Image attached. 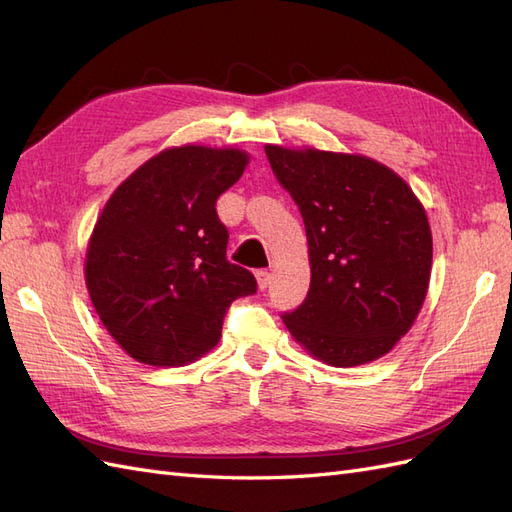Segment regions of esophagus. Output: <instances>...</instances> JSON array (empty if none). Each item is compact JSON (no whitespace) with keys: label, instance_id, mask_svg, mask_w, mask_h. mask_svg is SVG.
Segmentation results:
<instances>
[{"label":"esophagus","instance_id":"1","mask_svg":"<svg viewBox=\"0 0 512 512\" xmlns=\"http://www.w3.org/2000/svg\"><path fill=\"white\" fill-rule=\"evenodd\" d=\"M256 280H258V288L260 290H267L271 284V273L267 269H258L256 271Z\"/></svg>","mask_w":512,"mask_h":512}]
</instances>
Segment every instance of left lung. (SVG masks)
Listing matches in <instances>:
<instances>
[{
	"label": "left lung",
	"instance_id": "obj_1",
	"mask_svg": "<svg viewBox=\"0 0 512 512\" xmlns=\"http://www.w3.org/2000/svg\"><path fill=\"white\" fill-rule=\"evenodd\" d=\"M273 175L305 222L312 282L284 312L316 359L354 367L380 359L414 324L431 275V230L408 183L350 153L267 145Z\"/></svg>",
	"mask_w": 512,
	"mask_h": 512
}]
</instances>
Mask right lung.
Returning a JSON list of instances; mask_svg holds the SVG:
<instances>
[{"label": "right lung", "mask_w": 512, "mask_h": 512, "mask_svg": "<svg viewBox=\"0 0 512 512\" xmlns=\"http://www.w3.org/2000/svg\"><path fill=\"white\" fill-rule=\"evenodd\" d=\"M245 151L183 145L147 160L108 198L85 258L91 303L132 359L179 367L220 342L230 303L256 277L226 258L215 203Z\"/></svg>", "instance_id": "1"}]
</instances>
